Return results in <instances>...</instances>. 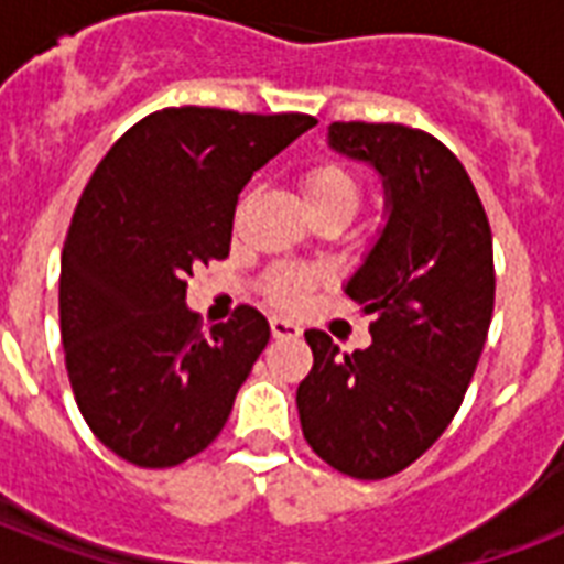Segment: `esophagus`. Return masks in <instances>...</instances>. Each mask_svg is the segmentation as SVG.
<instances>
[{
    "label": "esophagus",
    "instance_id": "1",
    "mask_svg": "<svg viewBox=\"0 0 564 564\" xmlns=\"http://www.w3.org/2000/svg\"><path fill=\"white\" fill-rule=\"evenodd\" d=\"M269 327H272L274 339H295V336H301V327L295 325V322H290V318L274 316L272 322H269Z\"/></svg>",
    "mask_w": 564,
    "mask_h": 564
}]
</instances>
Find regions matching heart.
Returning a JSON list of instances; mask_svg holds the SVG:
<instances>
[{
	"label": "heart",
	"mask_w": 564,
	"mask_h": 564,
	"mask_svg": "<svg viewBox=\"0 0 564 564\" xmlns=\"http://www.w3.org/2000/svg\"><path fill=\"white\" fill-rule=\"evenodd\" d=\"M301 193L313 219L336 216L348 221L360 207L362 184L343 163H318L301 175ZM318 274L307 269H274L265 274L263 292L278 310H301L316 290Z\"/></svg>",
	"instance_id": "b5f03b06"
}]
</instances>
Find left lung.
Segmentation results:
<instances>
[{"mask_svg":"<svg viewBox=\"0 0 564 564\" xmlns=\"http://www.w3.org/2000/svg\"><path fill=\"white\" fill-rule=\"evenodd\" d=\"M330 145L380 172L389 219L345 286L375 316L371 345L343 354L307 330L295 403L330 468L383 480L445 433L471 383L495 310L491 228L465 166L427 131L334 122Z\"/></svg>","mask_w":564,"mask_h":564,"instance_id":"left-lung-1","label":"left lung"}]
</instances>
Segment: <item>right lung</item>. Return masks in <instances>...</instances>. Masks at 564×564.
<instances>
[{"label":"right lung","mask_w":564,"mask_h":564,"mask_svg":"<svg viewBox=\"0 0 564 564\" xmlns=\"http://www.w3.org/2000/svg\"><path fill=\"white\" fill-rule=\"evenodd\" d=\"M313 126L307 113L154 110L84 187L61 254V343L87 427L126 463L172 468L225 427L269 322L242 304L204 334L187 278L228 257L242 187Z\"/></svg>","instance_id":"right-lung-1"}]
</instances>
